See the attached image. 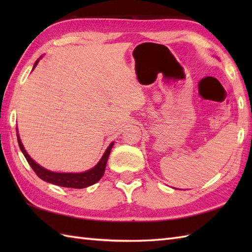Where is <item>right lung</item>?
<instances>
[{
    "mask_svg": "<svg viewBox=\"0 0 252 252\" xmlns=\"http://www.w3.org/2000/svg\"><path fill=\"white\" fill-rule=\"evenodd\" d=\"M39 61H40V58L35 62L33 69L35 68L36 63H39ZM33 69H32V70H33ZM17 141H18V145L20 147V151L23 152L24 156L27 159V161H28L32 170L34 171L35 174L39 176L41 180L47 182V183L63 186V187H70V189H84V187L91 186V185L95 184L96 182H98L101 179V176L104 175L107 160H108L110 151H111L112 146H114V142H112L108 146V148L106 149L105 154L103 155V157H101L98 163L96 164L94 168L85 171V172H82V173H57V172H53V171H50L47 169H44L43 167H41L40 164H37L34 160H32V158L29 156L28 154H27L26 149L23 145V143H21L20 137L18 134H17Z\"/></svg>",
    "mask_w": 252,
    "mask_h": 252,
    "instance_id": "obj_1",
    "label": "right lung"
}]
</instances>
